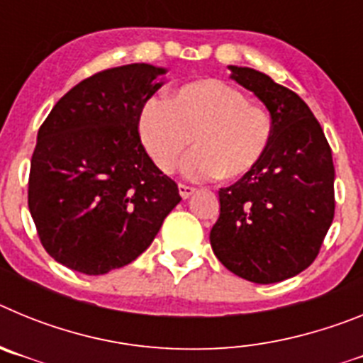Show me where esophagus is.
<instances>
[{"mask_svg":"<svg viewBox=\"0 0 363 363\" xmlns=\"http://www.w3.org/2000/svg\"><path fill=\"white\" fill-rule=\"evenodd\" d=\"M178 189H179V194H182V198H184V200L191 198L192 194H194V191H196L194 187H191V185H185V184H179Z\"/></svg>","mask_w":363,"mask_h":363,"instance_id":"1","label":"esophagus"}]
</instances>
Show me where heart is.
<instances>
[{"instance_id": "b5f03b06", "label": "heart", "mask_w": 363, "mask_h": 363, "mask_svg": "<svg viewBox=\"0 0 363 363\" xmlns=\"http://www.w3.org/2000/svg\"><path fill=\"white\" fill-rule=\"evenodd\" d=\"M140 138L154 165L169 174L189 145L184 171L192 179H238L267 154L274 121L236 86L218 79L189 83L172 99L150 98L140 114Z\"/></svg>"}]
</instances>
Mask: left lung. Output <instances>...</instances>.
I'll use <instances>...</instances> for the list:
<instances>
[{"instance_id":"1","label":"left lung","mask_w":363,"mask_h":363,"mask_svg":"<svg viewBox=\"0 0 363 363\" xmlns=\"http://www.w3.org/2000/svg\"><path fill=\"white\" fill-rule=\"evenodd\" d=\"M229 70L234 82L264 101L274 138L251 172L218 191L220 218L211 229V245L236 277L277 284L313 264L333 223L331 147L296 92L249 67Z\"/></svg>"}]
</instances>
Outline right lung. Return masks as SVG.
<instances>
[{
  "label": "right lung",
  "mask_w": 363,
  "mask_h": 363,
  "mask_svg": "<svg viewBox=\"0 0 363 363\" xmlns=\"http://www.w3.org/2000/svg\"><path fill=\"white\" fill-rule=\"evenodd\" d=\"M165 72L147 63L101 70L72 86L38 130L28 211L45 251L72 271L96 277L134 262L182 200L138 133Z\"/></svg>",
  "instance_id": "1"
}]
</instances>
